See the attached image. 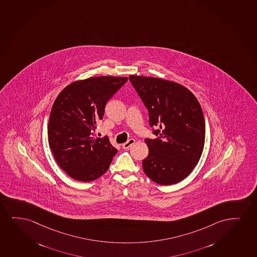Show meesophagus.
I'll list each match as a JSON object with an SVG mask.
<instances>
[{
  "label": "esophagus",
  "mask_w": 257,
  "mask_h": 257,
  "mask_svg": "<svg viewBox=\"0 0 257 257\" xmlns=\"http://www.w3.org/2000/svg\"><path fill=\"white\" fill-rule=\"evenodd\" d=\"M135 143V140L134 139H131V140H128L126 143L123 144L122 145V147H123V149H129Z\"/></svg>",
  "instance_id": "obj_1"
}]
</instances>
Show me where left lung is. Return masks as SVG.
<instances>
[{
  "label": "left lung",
  "mask_w": 257,
  "mask_h": 257,
  "mask_svg": "<svg viewBox=\"0 0 257 257\" xmlns=\"http://www.w3.org/2000/svg\"><path fill=\"white\" fill-rule=\"evenodd\" d=\"M129 80L148 110L157 136L145 140L149 154L142 161L144 172L160 185L178 183L190 174L203 151L205 120L200 103L180 83L140 76H130Z\"/></svg>",
  "instance_id": "left-lung-1"
}]
</instances>
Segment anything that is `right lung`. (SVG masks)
<instances>
[{"label": "right lung", "instance_id": "add662e5", "mask_svg": "<svg viewBox=\"0 0 257 257\" xmlns=\"http://www.w3.org/2000/svg\"><path fill=\"white\" fill-rule=\"evenodd\" d=\"M127 80L110 76L76 81L54 102L48 125L49 144L58 166L75 180H97L117 154L107 136L100 139L93 134L107 102Z\"/></svg>", "mask_w": 257, "mask_h": 257}]
</instances>
